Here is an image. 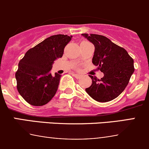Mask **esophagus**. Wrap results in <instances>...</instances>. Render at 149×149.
<instances>
[{
  "instance_id": "obj_1",
  "label": "esophagus",
  "mask_w": 149,
  "mask_h": 149,
  "mask_svg": "<svg viewBox=\"0 0 149 149\" xmlns=\"http://www.w3.org/2000/svg\"><path fill=\"white\" fill-rule=\"evenodd\" d=\"M73 76H74V77L76 78V79H80V78L81 77V75L77 74V73H73Z\"/></svg>"
}]
</instances>
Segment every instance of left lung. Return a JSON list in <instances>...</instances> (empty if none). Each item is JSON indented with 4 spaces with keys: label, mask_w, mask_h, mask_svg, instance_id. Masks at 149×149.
<instances>
[{
    "label": "left lung",
    "mask_w": 149,
    "mask_h": 149,
    "mask_svg": "<svg viewBox=\"0 0 149 149\" xmlns=\"http://www.w3.org/2000/svg\"><path fill=\"white\" fill-rule=\"evenodd\" d=\"M94 45L92 63L104 73L101 79L89 76L92 83L86 91L94 100L106 102L117 98L124 91L134 72L133 59L123 47L104 36L82 34Z\"/></svg>",
    "instance_id": "obj_1"
}]
</instances>
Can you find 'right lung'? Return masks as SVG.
I'll list each match as a JSON object with an SVG mask.
<instances>
[{"label":"right lung","mask_w":149,"mask_h":149,"mask_svg":"<svg viewBox=\"0 0 149 149\" xmlns=\"http://www.w3.org/2000/svg\"><path fill=\"white\" fill-rule=\"evenodd\" d=\"M71 38L72 36L64 34L51 36L29 49L19 61L15 74L16 87L29 104L42 106L55 96L61 75H52L49 71L55 60L63 56Z\"/></svg>","instance_id":"right-lung-1"}]
</instances>
